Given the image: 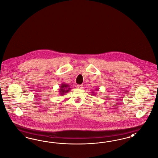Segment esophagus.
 Here are the masks:
<instances>
[{"mask_svg": "<svg viewBox=\"0 0 158 158\" xmlns=\"http://www.w3.org/2000/svg\"><path fill=\"white\" fill-rule=\"evenodd\" d=\"M83 85H77L76 87H77V88L80 89H82L83 88Z\"/></svg>", "mask_w": 158, "mask_h": 158, "instance_id": "obj_1", "label": "esophagus"}]
</instances>
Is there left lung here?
Returning <instances> with one entry per match:
<instances>
[{
	"instance_id": "left-lung-1",
	"label": "left lung",
	"mask_w": 158,
	"mask_h": 158,
	"mask_svg": "<svg viewBox=\"0 0 158 158\" xmlns=\"http://www.w3.org/2000/svg\"><path fill=\"white\" fill-rule=\"evenodd\" d=\"M96 90H97V91H98V90H99V88L96 89ZM92 95H95V92H92Z\"/></svg>"
}]
</instances>
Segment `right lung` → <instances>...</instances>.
<instances>
[{
  "mask_svg": "<svg viewBox=\"0 0 158 158\" xmlns=\"http://www.w3.org/2000/svg\"><path fill=\"white\" fill-rule=\"evenodd\" d=\"M71 88H70V85L66 83H62L60 86V88L59 89V95L61 96L66 95V93L69 92L70 90L71 89Z\"/></svg>",
  "mask_w": 158,
  "mask_h": 158,
  "instance_id": "add662e5",
  "label": "right lung"
}]
</instances>
